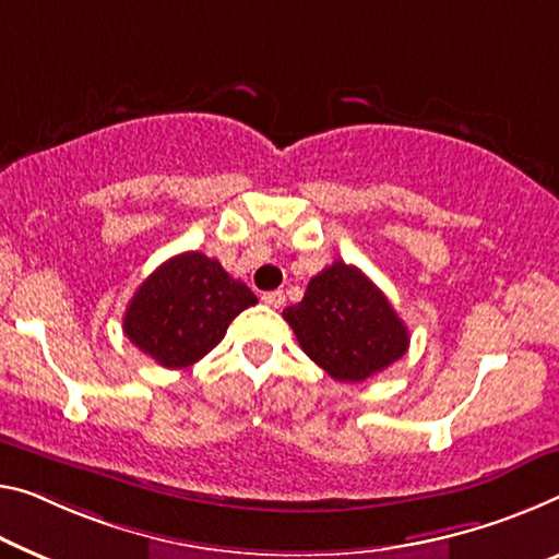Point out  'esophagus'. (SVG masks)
<instances>
[{
  "label": "esophagus",
  "instance_id": "esophagus-1",
  "mask_svg": "<svg viewBox=\"0 0 559 559\" xmlns=\"http://www.w3.org/2000/svg\"><path fill=\"white\" fill-rule=\"evenodd\" d=\"M262 302H264V305H270V307H274V309H280L282 305H285V292H282V289L264 292V295H262Z\"/></svg>",
  "mask_w": 559,
  "mask_h": 559
}]
</instances>
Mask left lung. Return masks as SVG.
<instances>
[{"label":"left lung","mask_w":559,"mask_h":559,"mask_svg":"<svg viewBox=\"0 0 559 559\" xmlns=\"http://www.w3.org/2000/svg\"><path fill=\"white\" fill-rule=\"evenodd\" d=\"M282 317L299 347L337 382H362L405 355L409 334L384 292L355 264L334 262L309 280Z\"/></svg>","instance_id":"obj_1"}]
</instances>
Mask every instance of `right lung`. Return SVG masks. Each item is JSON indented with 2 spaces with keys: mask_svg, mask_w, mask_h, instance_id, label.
<instances>
[{
  "mask_svg": "<svg viewBox=\"0 0 559 559\" xmlns=\"http://www.w3.org/2000/svg\"><path fill=\"white\" fill-rule=\"evenodd\" d=\"M257 305L254 292L202 252L159 264L130 299L122 330L134 347L167 369L202 359L225 337L229 322Z\"/></svg>",
  "mask_w": 559,
  "mask_h": 559,
  "instance_id": "add662e5",
  "label": "right lung"
}]
</instances>
